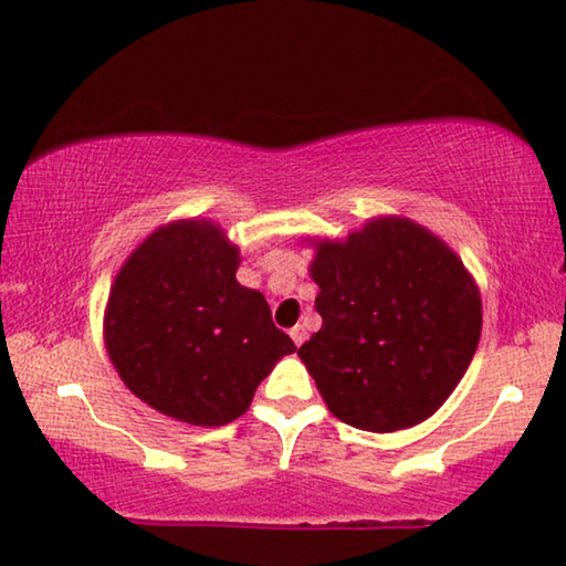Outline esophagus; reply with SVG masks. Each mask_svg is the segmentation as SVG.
Instances as JSON below:
<instances>
[{
  "label": "esophagus",
  "mask_w": 566,
  "mask_h": 566,
  "mask_svg": "<svg viewBox=\"0 0 566 566\" xmlns=\"http://www.w3.org/2000/svg\"><path fill=\"white\" fill-rule=\"evenodd\" d=\"M290 335H292V340H294V345H297V348H300V345L302 343H305V337H307V333H305V327H292V331H290Z\"/></svg>",
  "instance_id": "obj_1"
}]
</instances>
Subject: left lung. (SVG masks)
Listing matches in <instances>:
<instances>
[{
	"label": "left lung",
	"mask_w": 566,
	"mask_h": 566,
	"mask_svg": "<svg viewBox=\"0 0 566 566\" xmlns=\"http://www.w3.org/2000/svg\"><path fill=\"white\" fill-rule=\"evenodd\" d=\"M323 327L297 350L327 409L366 432L434 415L465 376L483 302L462 259L424 226L370 218L340 241H312Z\"/></svg>",
	"instance_id": "8db88e82"
}]
</instances>
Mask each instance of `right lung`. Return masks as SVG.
I'll return each mask as SVG.
<instances>
[{"label": "right lung", "instance_id": "obj_1", "mask_svg": "<svg viewBox=\"0 0 566 566\" xmlns=\"http://www.w3.org/2000/svg\"><path fill=\"white\" fill-rule=\"evenodd\" d=\"M239 247L208 218L151 231L108 292L104 343L116 374L159 415L223 427L294 348L264 294L235 282Z\"/></svg>", "mask_w": 566, "mask_h": 566}]
</instances>
